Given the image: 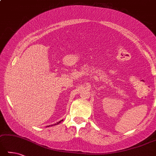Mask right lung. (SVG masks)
<instances>
[{"label": "right lung", "mask_w": 156, "mask_h": 156, "mask_svg": "<svg viewBox=\"0 0 156 156\" xmlns=\"http://www.w3.org/2000/svg\"><path fill=\"white\" fill-rule=\"evenodd\" d=\"M63 120V119H62ZM62 120H60V122H57L56 123V124H53V125H51V126H55V125H57V124H60V123L62 122ZM49 126H50V125H49V126H48V127H49ZM47 127H48V126H47Z\"/></svg>", "instance_id": "obj_1"}]
</instances>
